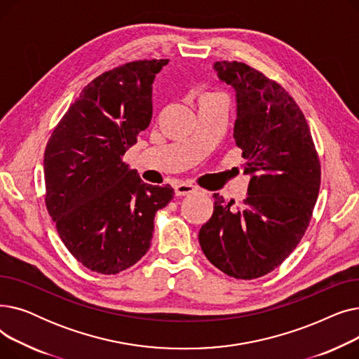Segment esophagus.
I'll return each instance as SVG.
<instances>
[{
	"instance_id": "esophagus-1",
	"label": "esophagus",
	"mask_w": 359,
	"mask_h": 359,
	"mask_svg": "<svg viewBox=\"0 0 359 359\" xmlns=\"http://www.w3.org/2000/svg\"><path fill=\"white\" fill-rule=\"evenodd\" d=\"M196 191H198L196 187H195L194 184H191V183L180 182V183H177V184L175 186V194H176L177 196L191 195V194H194V192H196Z\"/></svg>"
}]
</instances>
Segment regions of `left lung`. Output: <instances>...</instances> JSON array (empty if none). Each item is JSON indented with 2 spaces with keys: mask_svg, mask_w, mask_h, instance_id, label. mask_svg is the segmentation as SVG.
<instances>
[{
  "mask_svg": "<svg viewBox=\"0 0 359 359\" xmlns=\"http://www.w3.org/2000/svg\"><path fill=\"white\" fill-rule=\"evenodd\" d=\"M214 69L236 91L234 140L250 182L236 211L234 201L214 194L199 244L224 273L255 279L278 268L303 238L322 172L309 123L285 88L243 62L221 61Z\"/></svg>",
  "mask_w": 359,
  "mask_h": 359,
  "instance_id": "left-lung-1",
  "label": "left lung"
}]
</instances>
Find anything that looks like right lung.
I'll list each match as a JSON object with an SVG mask.
<instances>
[{
    "instance_id": "right-lung-1",
    "label": "right lung",
    "mask_w": 359,
    "mask_h": 359,
    "mask_svg": "<svg viewBox=\"0 0 359 359\" xmlns=\"http://www.w3.org/2000/svg\"><path fill=\"white\" fill-rule=\"evenodd\" d=\"M168 60L103 72L53 129L43 158L46 208L69 253L93 272L115 275L148 252L170 184L144 183L122 157L153 118V83Z\"/></svg>"
}]
</instances>
